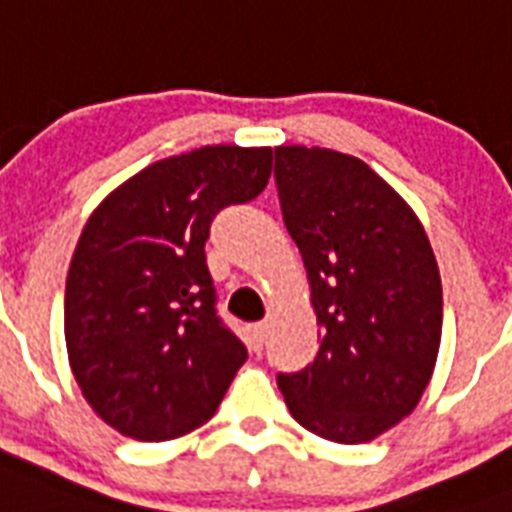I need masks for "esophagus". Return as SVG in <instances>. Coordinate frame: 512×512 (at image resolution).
<instances>
[{
	"label": "esophagus",
	"instance_id": "obj_1",
	"mask_svg": "<svg viewBox=\"0 0 512 512\" xmlns=\"http://www.w3.org/2000/svg\"><path fill=\"white\" fill-rule=\"evenodd\" d=\"M265 332H268V327H265V324H252V327H249V345H252V350H255V353H260V350H263Z\"/></svg>",
	"mask_w": 512,
	"mask_h": 512
}]
</instances>
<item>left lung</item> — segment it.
Segmentation results:
<instances>
[{
	"label": "left lung",
	"instance_id": "1",
	"mask_svg": "<svg viewBox=\"0 0 512 512\" xmlns=\"http://www.w3.org/2000/svg\"><path fill=\"white\" fill-rule=\"evenodd\" d=\"M273 175L321 327L313 364L276 382L305 430L364 444L428 388L444 319L436 255L412 207L356 156L279 146Z\"/></svg>",
	"mask_w": 512,
	"mask_h": 512
}]
</instances>
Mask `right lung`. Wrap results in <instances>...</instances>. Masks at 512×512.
Listing matches in <instances>:
<instances>
[{"label":"right lung","mask_w":512,"mask_h":512,"mask_svg":"<svg viewBox=\"0 0 512 512\" xmlns=\"http://www.w3.org/2000/svg\"><path fill=\"white\" fill-rule=\"evenodd\" d=\"M271 148L204 146L148 164L100 201L66 279V348L82 396L135 441L201 428L247 361L217 316L204 244L223 207L268 185Z\"/></svg>","instance_id":"1"}]
</instances>
